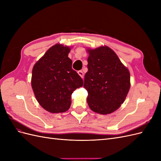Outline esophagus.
Here are the masks:
<instances>
[{
	"instance_id": "34e87169",
	"label": "esophagus",
	"mask_w": 161,
	"mask_h": 161,
	"mask_svg": "<svg viewBox=\"0 0 161 161\" xmlns=\"http://www.w3.org/2000/svg\"><path fill=\"white\" fill-rule=\"evenodd\" d=\"M78 74H79L82 78L84 77V73H83V72H82V70H79V71H78Z\"/></svg>"
}]
</instances>
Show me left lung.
Listing matches in <instances>:
<instances>
[{
  "mask_svg": "<svg viewBox=\"0 0 161 161\" xmlns=\"http://www.w3.org/2000/svg\"><path fill=\"white\" fill-rule=\"evenodd\" d=\"M88 71L83 86L88 92L87 103L96 113L111 114L119 108L128 93L130 72L108 47L88 50Z\"/></svg>",
  "mask_w": 161,
  "mask_h": 161,
  "instance_id": "obj_1",
  "label": "left lung"
}]
</instances>
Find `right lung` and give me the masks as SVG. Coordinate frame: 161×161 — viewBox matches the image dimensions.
Returning <instances> with one entry per match:
<instances>
[{
  "mask_svg": "<svg viewBox=\"0 0 161 161\" xmlns=\"http://www.w3.org/2000/svg\"><path fill=\"white\" fill-rule=\"evenodd\" d=\"M70 49L56 44L34 65L31 86L37 101L50 113H62L70 108L71 95L83 85V80L72 69L68 57Z\"/></svg>",
  "mask_w": 161,
  "mask_h": 161,
  "instance_id": "add662e5",
  "label": "right lung"
}]
</instances>
